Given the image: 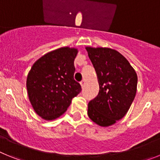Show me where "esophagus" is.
I'll return each mask as SVG.
<instances>
[{"label": "esophagus", "mask_w": 160, "mask_h": 160, "mask_svg": "<svg viewBox=\"0 0 160 160\" xmlns=\"http://www.w3.org/2000/svg\"><path fill=\"white\" fill-rule=\"evenodd\" d=\"M85 83H86V82H85V80H82V81L80 82V84H81L82 87H84L85 86Z\"/></svg>", "instance_id": "1"}]
</instances>
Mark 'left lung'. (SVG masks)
Segmentation results:
<instances>
[{"instance_id": "1", "label": "left lung", "mask_w": 160, "mask_h": 160, "mask_svg": "<svg viewBox=\"0 0 160 160\" xmlns=\"http://www.w3.org/2000/svg\"><path fill=\"white\" fill-rule=\"evenodd\" d=\"M97 73L99 92L88 104L90 119L109 127L126 115L135 98L138 77L127 58L110 48L86 47Z\"/></svg>"}]
</instances>
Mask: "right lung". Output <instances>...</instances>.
I'll return each instance as SVG.
<instances>
[{"label": "right lung", "instance_id": "1", "mask_svg": "<svg viewBox=\"0 0 160 160\" xmlns=\"http://www.w3.org/2000/svg\"><path fill=\"white\" fill-rule=\"evenodd\" d=\"M77 53L75 48H59L43 55L31 67L26 80L29 99L43 119L60 117L81 92V86L73 79Z\"/></svg>", "mask_w": 160, "mask_h": 160}]
</instances>
